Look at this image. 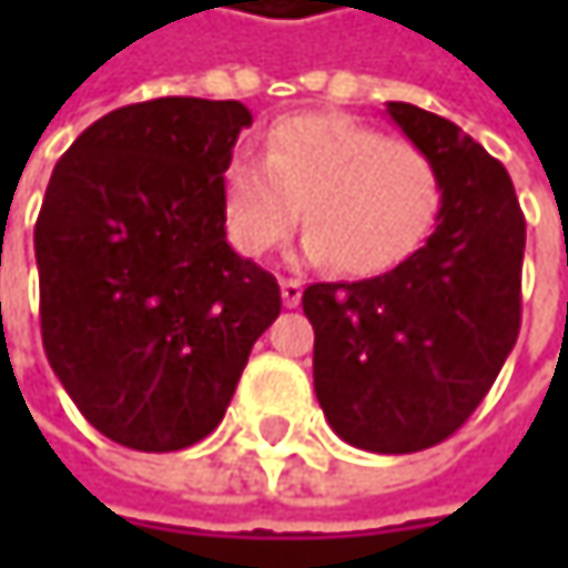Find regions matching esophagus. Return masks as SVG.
Returning a JSON list of instances; mask_svg holds the SVG:
<instances>
[{
	"mask_svg": "<svg viewBox=\"0 0 568 568\" xmlns=\"http://www.w3.org/2000/svg\"><path fill=\"white\" fill-rule=\"evenodd\" d=\"M280 288H283V302L288 308H295L298 305V298H302V280H280Z\"/></svg>",
	"mask_w": 568,
	"mask_h": 568,
	"instance_id": "1",
	"label": "esophagus"
}]
</instances>
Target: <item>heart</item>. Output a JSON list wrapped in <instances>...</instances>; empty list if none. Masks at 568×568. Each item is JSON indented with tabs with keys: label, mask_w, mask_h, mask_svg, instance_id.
<instances>
[{
	"label": "heart",
	"mask_w": 568,
	"mask_h": 568,
	"mask_svg": "<svg viewBox=\"0 0 568 568\" xmlns=\"http://www.w3.org/2000/svg\"><path fill=\"white\" fill-rule=\"evenodd\" d=\"M305 210V256L345 276L404 263L440 210V173L427 151L345 114H295L266 134L263 161L233 154L223 213L233 246L266 256Z\"/></svg>",
	"instance_id": "1"
}]
</instances>
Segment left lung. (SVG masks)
<instances>
[{"label": "left lung", "instance_id": "1", "mask_svg": "<svg viewBox=\"0 0 568 568\" xmlns=\"http://www.w3.org/2000/svg\"><path fill=\"white\" fill-rule=\"evenodd\" d=\"M388 114L437 164V230L385 276L312 283L302 308L332 430L414 454L464 427L516 345L526 220L507 168L454 121L404 101Z\"/></svg>", "mask_w": 568, "mask_h": 568}]
</instances>
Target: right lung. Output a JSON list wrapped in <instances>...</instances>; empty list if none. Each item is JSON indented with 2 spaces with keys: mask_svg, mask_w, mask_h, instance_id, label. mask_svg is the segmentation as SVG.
<instances>
[{
  "mask_svg": "<svg viewBox=\"0 0 568 568\" xmlns=\"http://www.w3.org/2000/svg\"><path fill=\"white\" fill-rule=\"evenodd\" d=\"M240 101L154 98L61 154L36 223L39 315L64 392L114 444L203 440L226 414L280 283L226 243L223 168Z\"/></svg>",
  "mask_w": 568,
  "mask_h": 568,
  "instance_id": "1",
  "label": "right lung"
}]
</instances>
